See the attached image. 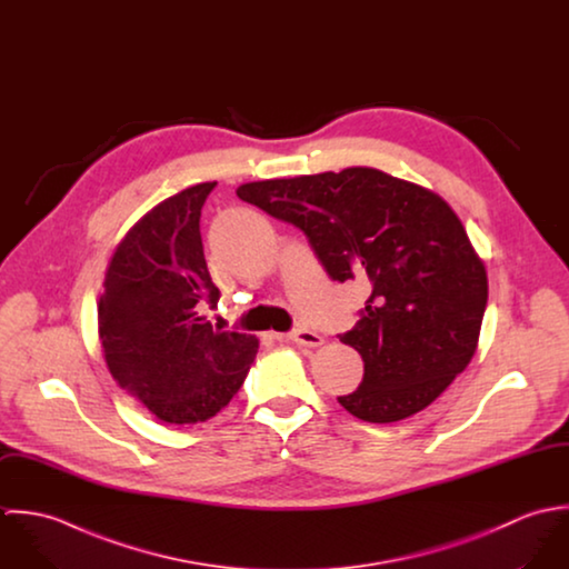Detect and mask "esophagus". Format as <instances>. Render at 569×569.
Masks as SVG:
<instances>
[{"label": "esophagus", "instance_id": "34e87169", "mask_svg": "<svg viewBox=\"0 0 569 569\" xmlns=\"http://www.w3.org/2000/svg\"><path fill=\"white\" fill-rule=\"evenodd\" d=\"M287 339H291V341H296L298 346H307V348H316V346H322V335H318L316 330H311V328H296V330H291L289 335H287Z\"/></svg>", "mask_w": 569, "mask_h": 569}]
</instances>
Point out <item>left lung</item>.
<instances>
[{
    "mask_svg": "<svg viewBox=\"0 0 569 569\" xmlns=\"http://www.w3.org/2000/svg\"><path fill=\"white\" fill-rule=\"evenodd\" d=\"M237 194L300 228L332 280L368 289L359 322L339 335L363 359L361 386L337 399L346 411L403 420L469 366L487 269L442 197L368 166L251 181Z\"/></svg>",
    "mask_w": 569,
    "mask_h": 569,
    "instance_id": "left-lung-1",
    "label": "left lung"
}]
</instances>
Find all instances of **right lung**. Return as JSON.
<instances>
[{"label": "right lung", "mask_w": 569, "mask_h": 569, "mask_svg": "<svg viewBox=\"0 0 569 569\" xmlns=\"http://www.w3.org/2000/svg\"><path fill=\"white\" fill-rule=\"evenodd\" d=\"M217 181L147 212L116 247L98 300V335L116 383L170 425L203 422L241 390L258 339L214 328L201 208Z\"/></svg>", "instance_id": "right-lung-1"}]
</instances>
